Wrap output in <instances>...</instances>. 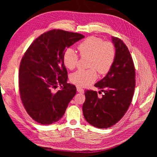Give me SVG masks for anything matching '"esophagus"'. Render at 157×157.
<instances>
[{"label":"esophagus","instance_id":"34e87169","mask_svg":"<svg viewBox=\"0 0 157 157\" xmlns=\"http://www.w3.org/2000/svg\"><path fill=\"white\" fill-rule=\"evenodd\" d=\"M77 92H79V93L83 94V93L84 92V90H83L82 88H80V87H77Z\"/></svg>","mask_w":157,"mask_h":157}]
</instances>
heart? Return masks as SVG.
<instances>
[{
	"label": "heart",
	"mask_w": 157,
	"mask_h": 157,
	"mask_svg": "<svg viewBox=\"0 0 157 157\" xmlns=\"http://www.w3.org/2000/svg\"><path fill=\"white\" fill-rule=\"evenodd\" d=\"M78 49L82 57L90 56L88 67L91 68L77 71L71 74L70 79L78 86H88L97 79V71L104 75L110 70L115 59V48L111 42H103L101 38L91 36L80 42ZM62 58L64 65L71 70L77 66L78 61V56L72 48L65 50Z\"/></svg>",
	"instance_id": "b5f03b06"
}]
</instances>
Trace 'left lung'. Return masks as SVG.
<instances>
[{
    "label": "left lung",
    "mask_w": 157,
    "mask_h": 157,
    "mask_svg": "<svg viewBox=\"0 0 157 157\" xmlns=\"http://www.w3.org/2000/svg\"><path fill=\"white\" fill-rule=\"evenodd\" d=\"M116 56L105 77L94 86L103 92L86 90L82 105L84 118L94 127L107 128L119 121L129 107L134 95L136 73L131 54L121 39L112 36ZM100 92V91H99Z\"/></svg>",
    "instance_id": "obj_1"
}]
</instances>
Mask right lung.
<instances>
[{"mask_svg":"<svg viewBox=\"0 0 157 157\" xmlns=\"http://www.w3.org/2000/svg\"><path fill=\"white\" fill-rule=\"evenodd\" d=\"M81 34L60 29L43 33L30 45L19 70L21 99L27 113L41 124H51L63 117L77 92L67 83L63 63L65 50L83 39ZM59 84L61 89L53 90Z\"/></svg>","mask_w":157,"mask_h":157,"instance_id":"obj_1","label":"right lung"}]
</instances>
